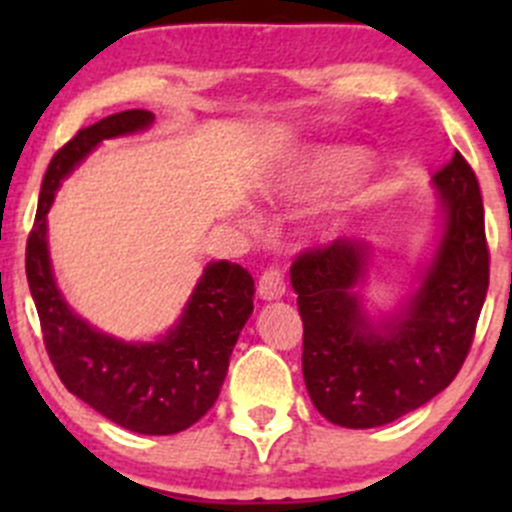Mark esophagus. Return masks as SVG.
<instances>
[{
	"label": "esophagus",
	"instance_id": "esophagus-1",
	"mask_svg": "<svg viewBox=\"0 0 512 512\" xmlns=\"http://www.w3.org/2000/svg\"><path fill=\"white\" fill-rule=\"evenodd\" d=\"M257 294H260V299H265V302H277V299H282V294H285V277H282V272L277 270V267H270V270L262 272L260 282H257Z\"/></svg>",
	"mask_w": 512,
	"mask_h": 512
}]
</instances>
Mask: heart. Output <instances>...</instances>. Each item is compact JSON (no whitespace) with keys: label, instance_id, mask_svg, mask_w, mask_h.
<instances>
[{"label":"heart","instance_id":"heart-1","mask_svg":"<svg viewBox=\"0 0 512 512\" xmlns=\"http://www.w3.org/2000/svg\"><path fill=\"white\" fill-rule=\"evenodd\" d=\"M364 153L347 146L314 148L307 156L272 178L265 185V195L272 203H307L327 193L334 185L354 178L364 170Z\"/></svg>","mask_w":512,"mask_h":512}]
</instances>
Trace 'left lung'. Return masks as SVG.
Here are the masks:
<instances>
[{"label":"left lung","mask_w":512,"mask_h":512,"mask_svg":"<svg viewBox=\"0 0 512 512\" xmlns=\"http://www.w3.org/2000/svg\"><path fill=\"white\" fill-rule=\"evenodd\" d=\"M441 232L409 299L369 314L364 285L371 245L342 237L309 250L289 270L304 324L302 374L327 421L374 428L441 394L466 361L488 292L483 198L456 153L431 180Z\"/></svg>","instance_id":"1"}]
</instances>
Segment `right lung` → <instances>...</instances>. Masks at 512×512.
Listing matches in <instances>:
<instances>
[{
  "instance_id": "add662e5",
  "label": "right lung",
  "mask_w": 512,
  "mask_h": 512,
  "mask_svg": "<svg viewBox=\"0 0 512 512\" xmlns=\"http://www.w3.org/2000/svg\"><path fill=\"white\" fill-rule=\"evenodd\" d=\"M143 108L113 113L81 128L46 168L34 230L27 242V280L46 352L66 389L108 421L143 436H170L200 421L215 404L237 337L252 314L255 280L240 265L210 262L178 322L156 342H126L101 332L69 307L49 257V208L64 178L111 138L153 126Z\"/></svg>"
}]
</instances>
